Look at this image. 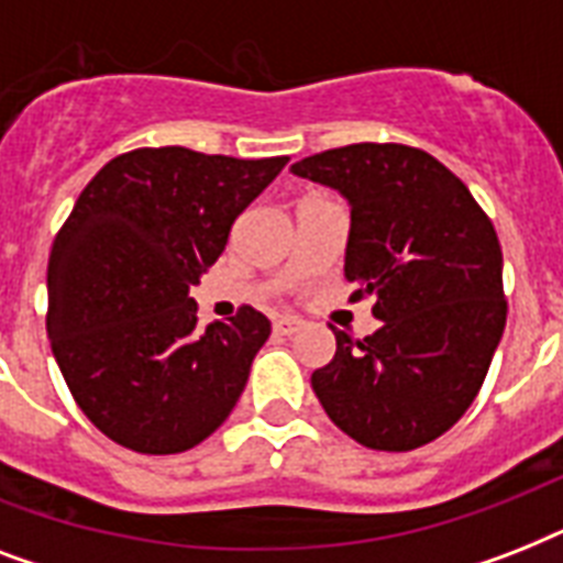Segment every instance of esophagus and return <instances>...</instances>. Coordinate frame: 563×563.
Wrapping results in <instances>:
<instances>
[{"label":"esophagus","instance_id":"34e87169","mask_svg":"<svg viewBox=\"0 0 563 563\" xmlns=\"http://www.w3.org/2000/svg\"><path fill=\"white\" fill-rule=\"evenodd\" d=\"M298 330H303V321H300V318L286 316V318H277V321H274V333L277 335H295Z\"/></svg>","mask_w":563,"mask_h":563}]
</instances>
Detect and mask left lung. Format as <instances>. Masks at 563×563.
I'll return each instance as SVG.
<instances>
[{"instance_id": "left-lung-1", "label": "left lung", "mask_w": 563, "mask_h": 563, "mask_svg": "<svg viewBox=\"0 0 563 563\" xmlns=\"http://www.w3.org/2000/svg\"><path fill=\"white\" fill-rule=\"evenodd\" d=\"M291 172L347 198L344 277L383 321L365 339L333 330L335 356L312 391L371 450L435 441L476 400L506 330L497 230L444 163L411 145H344Z\"/></svg>"}]
</instances>
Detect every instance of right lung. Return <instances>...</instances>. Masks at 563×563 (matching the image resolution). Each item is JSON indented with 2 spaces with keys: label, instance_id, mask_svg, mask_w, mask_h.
<instances>
[{
  "label": "right lung",
  "instance_id": "obj_1",
  "mask_svg": "<svg viewBox=\"0 0 563 563\" xmlns=\"http://www.w3.org/2000/svg\"><path fill=\"white\" fill-rule=\"evenodd\" d=\"M286 163L136 148L78 195L48 256L46 333L75 402L110 441L172 455L228 420L272 321L242 307L201 330L189 286Z\"/></svg>",
  "mask_w": 563,
  "mask_h": 563
}]
</instances>
